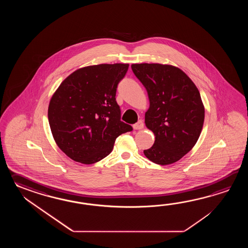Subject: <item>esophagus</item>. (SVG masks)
Wrapping results in <instances>:
<instances>
[{"mask_svg":"<svg viewBox=\"0 0 248 248\" xmlns=\"http://www.w3.org/2000/svg\"><path fill=\"white\" fill-rule=\"evenodd\" d=\"M133 127H134V129H136V130L142 129V127H143V122H142V121H138L136 124L133 125Z\"/></svg>","mask_w":248,"mask_h":248,"instance_id":"34e87169","label":"esophagus"}]
</instances>
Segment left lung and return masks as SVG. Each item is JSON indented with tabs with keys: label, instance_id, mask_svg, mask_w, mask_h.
Segmentation results:
<instances>
[{
	"label": "left lung",
	"instance_id": "left-lung-1",
	"mask_svg": "<svg viewBox=\"0 0 248 248\" xmlns=\"http://www.w3.org/2000/svg\"><path fill=\"white\" fill-rule=\"evenodd\" d=\"M132 71L147 90L150 107L145 125L155 136L143 153L151 161L169 165L178 161L201 136L205 108L193 81L181 69L161 63H133Z\"/></svg>",
	"mask_w": 248,
	"mask_h": 248
}]
</instances>
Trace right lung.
<instances>
[{
  "label": "right lung",
  "instance_id": "add662e5",
  "mask_svg": "<svg viewBox=\"0 0 248 248\" xmlns=\"http://www.w3.org/2000/svg\"><path fill=\"white\" fill-rule=\"evenodd\" d=\"M128 63H101L76 70L53 94L47 118L55 142L74 161L90 165L111 153L117 137L132 131L121 121L117 87Z\"/></svg>",
  "mask_w": 248,
  "mask_h": 248
}]
</instances>
